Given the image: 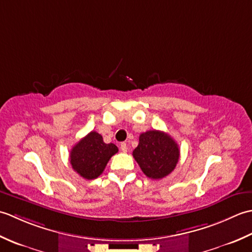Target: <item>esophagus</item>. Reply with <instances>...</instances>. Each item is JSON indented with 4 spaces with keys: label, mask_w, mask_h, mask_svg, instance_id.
I'll list each match as a JSON object with an SVG mask.
<instances>
[{
    "label": "esophagus",
    "mask_w": 252,
    "mask_h": 252,
    "mask_svg": "<svg viewBox=\"0 0 252 252\" xmlns=\"http://www.w3.org/2000/svg\"><path fill=\"white\" fill-rule=\"evenodd\" d=\"M120 149H121V152L126 153V152H127V145H126V143H121V144H120Z\"/></svg>",
    "instance_id": "1"
}]
</instances>
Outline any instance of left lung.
Returning <instances> with one entry per match:
<instances>
[{"label":"left lung","mask_w":252,"mask_h":252,"mask_svg":"<svg viewBox=\"0 0 252 252\" xmlns=\"http://www.w3.org/2000/svg\"><path fill=\"white\" fill-rule=\"evenodd\" d=\"M133 157L147 178L160 180L169 175L179 162L180 148L167 133L151 130L140 135Z\"/></svg>","instance_id":"8db88e82"}]
</instances>
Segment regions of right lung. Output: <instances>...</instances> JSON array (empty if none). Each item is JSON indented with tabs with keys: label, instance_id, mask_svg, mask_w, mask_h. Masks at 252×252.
<instances>
[{
	"label": "right lung",
	"instance_id": "right-lung-1",
	"mask_svg": "<svg viewBox=\"0 0 252 252\" xmlns=\"http://www.w3.org/2000/svg\"><path fill=\"white\" fill-rule=\"evenodd\" d=\"M118 153L115 144H106L103 136L92 131L81 138L70 151V164L85 180H94L103 173L109 159Z\"/></svg>",
	"mask_w": 252,
	"mask_h": 252
}]
</instances>
